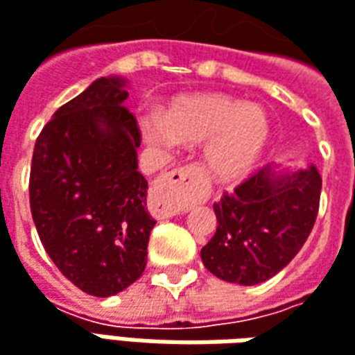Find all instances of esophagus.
<instances>
[{"label": "esophagus", "mask_w": 355, "mask_h": 355, "mask_svg": "<svg viewBox=\"0 0 355 355\" xmlns=\"http://www.w3.org/2000/svg\"><path fill=\"white\" fill-rule=\"evenodd\" d=\"M161 192L165 198L161 200L157 213L159 217H173L190 203L205 202L209 186L202 167L186 165L161 178Z\"/></svg>", "instance_id": "34e87169"}]
</instances>
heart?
I'll list each match as a JSON object with an SVG mask.
<instances>
[{
  "label": "heart",
  "instance_id": "b5f03b06",
  "mask_svg": "<svg viewBox=\"0 0 355 355\" xmlns=\"http://www.w3.org/2000/svg\"><path fill=\"white\" fill-rule=\"evenodd\" d=\"M144 142L159 152L177 144L205 148L207 169L219 180L246 177L269 142V117L263 107L223 94H200L173 101L161 115L138 119Z\"/></svg>",
  "mask_w": 355,
  "mask_h": 355
}]
</instances>
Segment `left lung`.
<instances>
[{"mask_svg":"<svg viewBox=\"0 0 355 355\" xmlns=\"http://www.w3.org/2000/svg\"><path fill=\"white\" fill-rule=\"evenodd\" d=\"M321 175L315 165H267L213 203L217 230L202 248L205 269L242 286L269 281L294 259L315 225Z\"/></svg>","mask_w":355,"mask_h":355,"instance_id":"obj_1","label":"left lung"}]
</instances>
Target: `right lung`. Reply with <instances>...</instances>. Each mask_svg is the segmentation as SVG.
Listing matches in <instances>:
<instances>
[{
  "label": "right lung",
  "instance_id": "add662e5",
  "mask_svg": "<svg viewBox=\"0 0 355 355\" xmlns=\"http://www.w3.org/2000/svg\"><path fill=\"white\" fill-rule=\"evenodd\" d=\"M125 86L119 76L94 80L53 113L32 155L31 211L40 240L57 269L98 298L140 279L155 225Z\"/></svg>",
  "mask_w": 355,
  "mask_h": 355
}]
</instances>
